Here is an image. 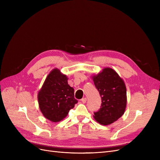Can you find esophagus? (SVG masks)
Returning a JSON list of instances; mask_svg holds the SVG:
<instances>
[{
    "label": "esophagus",
    "mask_w": 160,
    "mask_h": 160,
    "mask_svg": "<svg viewBox=\"0 0 160 160\" xmlns=\"http://www.w3.org/2000/svg\"><path fill=\"white\" fill-rule=\"evenodd\" d=\"M81 101H82V103H85L86 101H87V98L82 99H81Z\"/></svg>",
    "instance_id": "obj_1"
}]
</instances>
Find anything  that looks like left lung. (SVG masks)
I'll return each mask as SVG.
<instances>
[{
    "mask_svg": "<svg viewBox=\"0 0 160 160\" xmlns=\"http://www.w3.org/2000/svg\"><path fill=\"white\" fill-rule=\"evenodd\" d=\"M92 79L101 98V108L93 118L99 123L108 125L123 115L127 104V90L123 80L113 69L104 68Z\"/></svg>",
    "mask_w": 160,
    "mask_h": 160,
    "instance_id": "8db88e82",
    "label": "left lung"
}]
</instances>
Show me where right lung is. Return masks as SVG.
<instances>
[{
    "label": "right lung",
    "instance_id": "right-lung-1",
    "mask_svg": "<svg viewBox=\"0 0 160 160\" xmlns=\"http://www.w3.org/2000/svg\"><path fill=\"white\" fill-rule=\"evenodd\" d=\"M67 75L58 69L47 75L38 93V102L44 117L52 122H59L67 117L78 101L74 98V89L68 84Z\"/></svg>",
    "mask_w": 160,
    "mask_h": 160
}]
</instances>
